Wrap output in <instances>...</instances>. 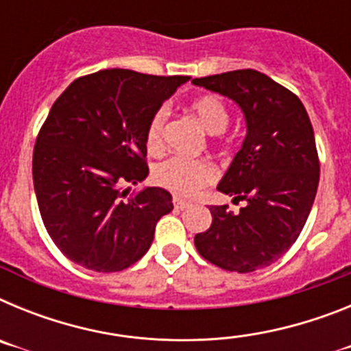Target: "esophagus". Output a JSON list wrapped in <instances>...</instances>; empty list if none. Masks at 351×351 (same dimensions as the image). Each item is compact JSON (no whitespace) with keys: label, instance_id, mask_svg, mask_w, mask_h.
Instances as JSON below:
<instances>
[{"label":"esophagus","instance_id":"1","mask_svg":"<svg viewBox=\"0 0 351 351\" xmlns=\"http://www.w3.org/2000/svg\"><path fill=\"white\" fill-rule=\"evenodd\" d=\"M173 207L178 210H184L190 207V202H184V200H181V198H173Z\"/></svg>","mask_w":351,"mask_h":351}]
</instances>
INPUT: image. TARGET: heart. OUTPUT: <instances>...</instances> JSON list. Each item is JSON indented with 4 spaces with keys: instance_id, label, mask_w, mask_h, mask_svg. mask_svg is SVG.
<instances>
[{
    "instance_id": "obj_1",
    "label": "heart",
    "mask_w": 351,
    "mask_h": 351,
    "mask_svg": "<svg viewBox=\"0 0 351 351\" xmlns=\"http://www.w3.org/2000/svg\"><path fill=\"white\" fill-rule=\"evenodd\" d=\"M190 110L204 130L209 135H219L230 123V114L219 98L202 96L190 105ZM167 108H160L149 121L145 142L149 151H160L163 145V132L167 123ZM153 178L161 188L179 195V197H193L198 191L216 181L218 172L209 161H193L186 158H170L154 167Z\"/></svg>"
}]
</instances>
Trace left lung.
I'll return each instance as SVG.
<instances>
[{
    "label": "left lung",
    "instance_id": "1",
    "mask_svg": "<svg viewBox=\"0 0 351 351\" xmlns=\"http://www.w3.org/2000/svg\"><path fill=\"white\" fill-rule=\"evenodd\" d=\"M191 84L230 98L246 121V137L218 184L244 200L237 214L210 206L209 230L195 247L210 263L241 274L258 271L290 250L315 202L320 163L302 101L256 70H235Z\"/></svg>",
    "mask_w": 351,
    "mask_h": 351
}]
</instances>
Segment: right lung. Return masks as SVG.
Instances as JSON below:
<instances>
[{
    "label": "right lung",
    "instance_id": "add662e5",
    "mask_svg": "<svg viewBox=\"0 0 351 351\" xmlns=\"http://www.w3.org/2000/svg\"><path fill=\"white\" fill-rule=\"evenodd\" d=\"M188 80L112 68L73 80L54 101L33 151V184L43 225L71 262L117 272L147 253L172 195L153 186L126 197L125 186L147 178L149 121Z\"/></svg>",
    "mask_w": 351,
    "mask_h": 351
}]
</instances>
